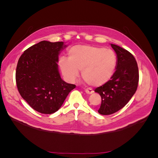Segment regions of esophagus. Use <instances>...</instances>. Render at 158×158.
Instances as JSON below:
<instances>
[{
	"instance_id": "1",
	"label": "esophagus",
	"mask_w": 158,
	"mask_h": 158,
	"mask_svg": "<svg viewBox=\"0 0 158 158\" xmlns=\"http://www.w3.org/2000/svg\"><path fill=\"white\" fill-rule=\"evenodd\" d=\"M85 92L87 93V94H93L94 93V90L92 89V88H86L85 89Z\"/></svg>"
}]
</instances>
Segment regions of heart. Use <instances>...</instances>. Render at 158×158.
Wrapping results in <instances>:
<instances>
[{"instance_id":"heart-1","label":"heart","mask_w":158,"mask_h":158,"mask_svg":"<svg viewBox=\"0 0 158 158\" xmlns=\"http://www.w3.org/2000/svg\"><path fill=\"white\" fill-rule=\"evenodd\" d=\"M117 64L115 53L102 47L76 45L69 51V59L61 57L59 64L63 75L74 80L81 70L83 79L93 86H100L110 80Z\"/></svg>"}]
</instances>
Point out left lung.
<instances>
[{"instance_id": "obj_1", "label": "left lung", "mask_w": 158, "mask_h": 158, "mask_svg": "<svg viewBox=\"0 0 158 158\" xmlns=\"http://www.w3.org/2000/svg\"><path fill=\"white\" fill-rule=\"evenodd\" d=\"M117 54L115 72L110 80L95 89L101 96L98 112L110 115L122 109L135 94L139 84L137 62L132 53L121 47L110 44Z\"/></svg>"}]
</instances>
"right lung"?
<instances>
[{
  "mask_svg": "<svg viewBox=\"0 0 158 158\" xmlns=\"http://www.w3.org/2000/svg\"><path fill=\"white\" fill-rule=\"evenodd\" d=\"M64 42L43 41L30 47L20 56L15 80L19 93L41 113L56 112L76 85L64 81L58 70V56Z\"/></svg>",
  "mask_w": 158,
  "mask_h": 158,
  "instance_id": "add662e5",
  "label": "right lung"
}]
</instances>
